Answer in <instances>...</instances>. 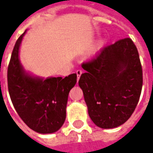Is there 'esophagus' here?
Returning a JSON list of instances; mask_svg holds the SVG:
<instances>
[{
    "label": "esophagus",
    "mask_w": 153,
    "mask_h": 153,
    "mask_svg": "<svg viewBox=\"0 0 153 153\" xmlns=\"http://www.w3.org/2000/svg\"><path fill=\"white\" fill-rule=\"evenodd\" d=\"M76 76H77V80H79L81 75H82V71L81 70H77V71H76Z\"/></svg>",
    "instance_id": "1"
}]
</instances>
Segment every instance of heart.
I'll return each instance as SVG.
<instances>
[{
    "instance_id": "b5f03b06",
    "label": "heart",
    "mask_w": 153,
    "mask_h": 153,
    "mask_svg": "<svg viewBox=\"0 0 153 153\" xmlns=\"http://www.w3.org/2000/svg\"><path fill=\"white\" fill-rule=\"evenodd\" d=\"M102 43H103V42H100V44L98 45V47H100V46L102 45Z\"/></svg>"
}]
</instances>
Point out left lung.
Instances as JSON below:
<instances>
[{
	"instance_id": "1",
	"label": "left lung",
	"mask_w": 153,
	"mask_h": 153,
	"mask_svg": "<svg viewBox=\"0 0 153 153\" xmlns=\"http://www.w3.org/2000/svg\"><path fill=\"white\" fill-rule=\"evenodd\" d=\"M78 84L88 115L96 126L113 128L126 122L138 104L142 88V68L138 50L130 38L104 48L91 61Z\"/></svg>"
}]
</instances>
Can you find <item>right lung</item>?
Here are the masks:
<instances>
[{
    "mask_svg": "<svg viewBox=\"0 0 153 153\" xmlns=\"http://www.w3.org/2000/svg\"><path fill=\"white\" fill-rule=\"evenodd\" d=\"M26 30L17 40L7 69L11 100L21 119L40 134L58 131L66 117L69 92L76 82V74L46 79L25 71L19 59L21 42Z\"/></svg>",
    "mask_w": 153,
    "mask_h": 153,
    "instance_id": "obj_1",
    "label": "right lung"
}]
</instances>
